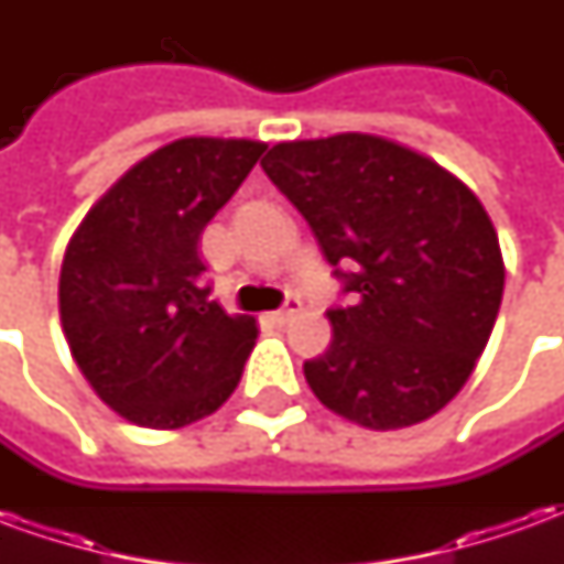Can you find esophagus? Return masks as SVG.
I'll use <instances>...</instances> for the list:
<instances>
[{
	"label": "esophagus",
	"mask_w": 564,
	"mask_h": 564,
	"mask_svg": "<svg viewBox=\"0 0 564 564\" xmlns=\"http://www.w3.org/2000/svg\"><path fill=\"white\" fill-rule=\"evenodd\" d=\"M299 311H302V302H299V299H286V305H283L281 311L269 314V319L271 323H278V326H283V323H290Z\"/></svg>",
	"instance_id": "1"
}]
</instances>
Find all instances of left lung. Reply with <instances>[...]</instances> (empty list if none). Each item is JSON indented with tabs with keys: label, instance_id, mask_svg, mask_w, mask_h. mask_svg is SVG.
<instances>
[{
	"label": "left lung",
	"instance_id": "8db88e82",
	"mask_svg": "<svg viewBox=\"0 0 564 564\" xmlns=\"http://www.w3.org/2000/svg\"><path fill=\"white\" fill-rule=\"evenodd\" d=\"M262 169L354 299L326 314L332 341L305 362L307 387L375 432L437 414L471 378L505 293L480 198L435 160L366 132L281 141Z\"/></svg>",
	"mask_w": 564,
	"mask_h": 564
}]
</instances>
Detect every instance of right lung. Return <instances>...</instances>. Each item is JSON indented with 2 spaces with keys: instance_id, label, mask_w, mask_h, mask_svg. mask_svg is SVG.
<instances>
[{
  "instance_id": "obj_1",
  "label": "right lung",
  "mask_w": 564,
  "mask_h": 564,
  "mask_svg": "<svg viewBox=\"0 0 564 564\" xmlns=\"http://www.w3.org/2000/svg\"><path fill=\"white\" fill-rule=\"evenodd\" d=\"M265 144L177 139L135 162L80 220L59 269V323L96 395L144 429L214 414L238 387L257 319L202 281L198 238Z\"/></svg>"
}]
</instances>
